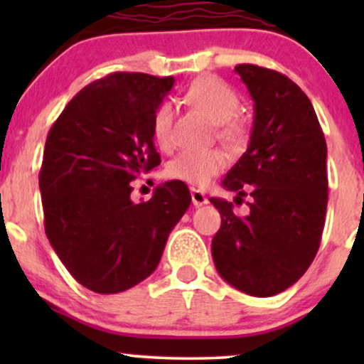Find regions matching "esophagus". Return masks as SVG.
<instances>
[{"instance_id": "esophagus-1", "label": "esophagus", "mask_w": 364, "mask_h": 364, "mask_svg": "<svg viewBox=\"0 0 364 364\" xmlns=\"http://www.w3.org/2000/svg\"><path fill=\"white\" fill-rule=\"evenodd\" d=\"M191 202H193L195 207H202L208 202V198L205 196V193H203V191L191 188Z\"/></svg>"}]
</instances>
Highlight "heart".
I'll list each match as a JSON object with an SVG mask.
<instances>
[{"label":"heart","instance_id":"1","mask_svg":"<svg viewBox=\"0 0 364 364\" xmlns=\"http://www.w3.org/2000/svg\"><path fill=\"white\" fill-rule=\"evenodd\" d=\"M185 101L217 124V135L229 145H241L246 140V124L237 118L240 95L219 78H198L188 87ZM174 112L169 102H162L154 112L152 133L161 149L169 150L173 139ZM225 168V157L219 150H183L168 164L166 174L193 186H205Z\"/></svg>","mask_w":364,"mask_h":364}]
</instances>
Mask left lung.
I'll return each mask as SVG.
<instances>
[{"label":"left lung","instance_id":"obj_1","mask_svg":"<svg viewBox=\"0 0 364 364\" xmlns=\"http://www.w3.org/2000/svg\"><path fill=\"white\" fill-rule=\"evenodd\" d=\"M236 73L253 99L248 149L225 174L223 186L250 190V214L232 202L210 198L220 212L212 258L225 282L267 298L291 287L318 252L327 212V144L310 99L286 75L257 65Z\"/></svg>","mask_w":364,"mask_h":364}]
</instances>
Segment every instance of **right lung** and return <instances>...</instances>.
I'll list each match as a JSON object with an SVG mask.
<instances>
[{"label":"right lung","instance_id":"add662e5","mask_svg":"<svg viewBox=\"0 0 364 364\" xmlns=\"http://www.w3.org/2000/svg\"><path fill=\"white\" fill-rule=\"evenodd\" d=\"M173 77L116 72L89 83L49 129L39 188L46 236L75 281L116 294L147 279L191 203L179 179L149 202L132 181L161 164L152 118Z\"/></svg>","mask_w":364,"mask_h":364}]
</instances>
